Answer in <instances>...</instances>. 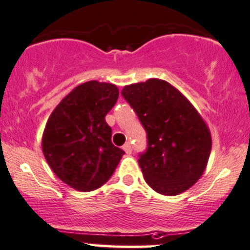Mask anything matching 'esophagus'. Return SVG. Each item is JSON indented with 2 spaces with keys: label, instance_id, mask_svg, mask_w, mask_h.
<instances>
[{
  "label": "esophagus",
  "instance_id": "1",
  "mask_svg": "<svg viewBox=\"0 0 250 250\" xmlns=\"http://www.w3.org/2000/svg\"><path fill=\"white\" fill-rule=\"evenodd\" d=\"M123 149L125 150L126 154H131V152H132V148H131L130 143H125V145L123 146Z\"/></svg>",
  "mask_w": 250,
  "mask_h": 250
}]
</instances>
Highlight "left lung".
Segmentation results:
<instances>
[{"label":"left lung","instance_id":"8db88e82","mask_svg":"<svg viewBox=\"0 0 250 250\" xmlns=\"http://www.w3.org/2000/svg\"><path fill=\"white\" fill-rule=\"evenodd\" d=\"M122 93L147 132V150L138 159L146 182L164 196L191 188L211 150V135L198 110L160 79L127 85Z\"/></svg>","mask_w":250,"mask_h":250}]
</instances>
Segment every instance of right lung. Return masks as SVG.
<instances>
[{"instance_id": "1", "label": "right lung", "mask_w": 250, "mask_h": 250, "mask_svg": "<svg viewBox=\"0 0 250 250\" xmlns=\"http://www.w3.org/2000/svg\"><path fill=\"white\" fill-rule=\"evenodd\" d=\"M118 97L114 83L87 81L68 93L47 120L42 152L52 171L76 191L100 188L124 154L112 143L105 122Z\"/></svg>"}]
</instances>
